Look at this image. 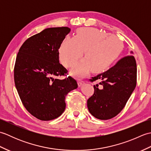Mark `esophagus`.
<instances>
[{"mask_svg": "<svg viewBox=\"0 0 151 151\" xmlns=\"http://www.w3.org/2000/svg\"><path fill=\"white\" fill-rule=\"evenodd\" d=\"M84 84V81H82V80H81V79H78V84L79 87H81V86H82Z\"/></svg>", "mask_w": 151, "mask_h": 151, "instance_id": "obj_1", "label": "esophagus"}]
</instances>
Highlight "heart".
Returning a JSON list of instances; mask_svg holds the SVG:
<instances>
[{
  "mask_svg": "<svg viewBox=\"0 0 151 151\" xmlns=\"http://www.w3.org/2000/svg\"><path fill=\"white\" fill-rule=\"evenodd\" d=\"M123 43L115 35H108L95 28L79 29L75 37H67L61 44L59 56L66 67H72L82 55L85 58L76 63L70 70L82 76L89 70L101 73L108 69L121 55Z\"/></svg>",
  "mask_w": 151,
  "mask_h": 151,
  "instance_id": "1",
  "label": "heart"
}]
</instances>
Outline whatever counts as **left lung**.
Listing matches in <instances>:
<instances>
[{"label":"left lung","instance_id":"8db88e82","mask_svg":"<svg viewBox=\"0 0 151 151\" xmlns=\"http://www.w3.org/2000/svg\"><path fill=\"white\" fill-rule=\"evenodd\" d=\"M132 54L130 51V56L90 79L91 82L101 81L94 85V94L87 101L89 111L95 118L110 119L119 114L126 105L136 86V62Z\"/></svg>","mask_w":151,"mask_h":151}]
</instances>
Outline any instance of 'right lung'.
<instances>
[{
  "label": "right lung",
  "mask_w": 151,
  "mask_h": 151,
  "mask_svg": "<svg viewBox=\"0 0 151 151\" xmlns=\"http://www.w3.org/2000/svg\"><path fill=\"white\" fill-rule=\"evenodd\" d=\"M70 29L48 28L22 45L14 67L18 94L27 111L41 121L58 117L65 109V96L78 88L70 76L60 80L67 70L59 62L58 50Z\"/></svg>",
  "instance_id": "obj_1"
}]
</instances>
